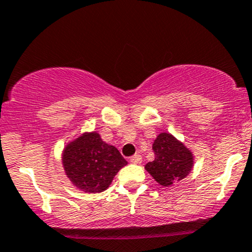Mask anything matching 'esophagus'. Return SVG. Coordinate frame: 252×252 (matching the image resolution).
Returning <instances> with one entry per match:
<instances>
[{"instance_id": "34e87169", "label": "esophagus", "mask_w": 252, "mask_h": 252, "mask_svg": "<svg viewBox=\"0 0 252 252\" xmlns=\"http://www.w3.org/2000/svg\"><path fill=\"white\" fill-rule=\"evenodd\" d=\"M130 162H131L132 164H139V163L142 162L141 155H137V154H136V155H134L132 157H130Z\"/></svg>"}]
</instances>
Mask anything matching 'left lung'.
Segmentation results:
<instances>
[{"label": "left lung", "mask_w": 252, "mask_h": 252, "mask_svg": "<svg viewBox=\"0 0 252 252\" xmlns=\"http://www.w3.org/2000/svg\"><path fill=\"white\" fill-rule=\"evenodd\" d=\"M155 159L145 164V170L163 187H170L186 178L193 166V155L168 132H160L153 144Z\"/></svg>", "instance_id": "left-lung-1"}]
</instances>
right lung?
Instances as JSON below:
<instances>
[{"instance_id": "1", "label": "right lung", "mask_w": 252, "mask_h": 252, "mask_svg": "<svg viewBox=\"0 0 252 252\" xmlns=\"http://www.w3.org/2000/svg\"><path fill=\"white\" fill-rule=\"evenodd\" d=\"M66 177L77 189L97 193L107 190L115 175L128 164L114 145L97 132H84L69 142L62 153Z\"/></svg>"}]
</instances>
